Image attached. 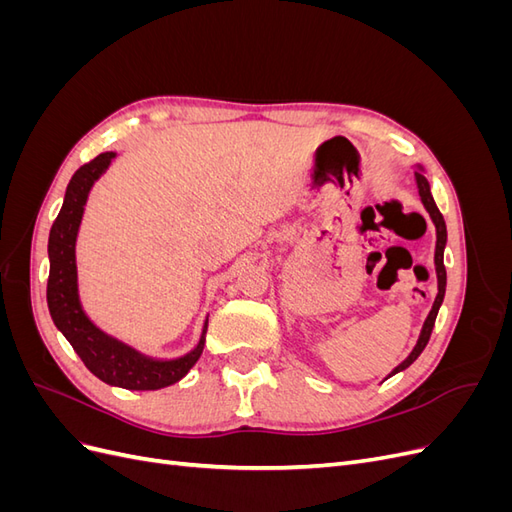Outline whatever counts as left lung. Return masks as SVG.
Wrapping results in <instances>:
<instances>
[{"mask_svg":"<svg viewBox=\"0 0 512 512\" xmlns=\"http://www.w3.org/2000/svg\"><path fill=\"white\" fill-rule=\"evenodd\" d=\"M414 179H416V188H418V196H421V203L423 207L427 209L429 218L433 222V226H436V254H433V262H436V275H438V294H436V301H433L431 305V312L427 314L425 322H423V329H421V335H418L416 339V346L412 348V352L406 356L404 361H401L391 374H399V371H404L406 367H410L416 359L418 354H421L429 342V335L433 331V322H436V316H438V309L444 301V292H446V269H444V247H446V224H444V218L440 209L436 207V203H433V196H431V190H429V181L425 179L423 175V168L416 166V173H414Z\"/></svg>","mask_w":512,"mask_h":512,"instance_id":"8db88e82","label":"left lung"}]
</instances>
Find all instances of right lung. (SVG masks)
Listing matches in <instances>:
<instances>
[{"label":"right lung","mask_w":512,"mask_h":512,"mask_svg":"<svg viewBox=\"0 0 512 512\" xmlns=\"http://www.w3.org/2000/svg\"><path fill=\"white\" fill-rule=\"evenodd\" d=\"M115 156V151L100 153L98 158L76 170L68 183L64 205L49 235L51 271L46 284V303L55 327L64 333L91 374L119 389L158 391L179 382L200 359L209 318H205L198 344L188 354L177 359H153L104 333L85 314L79 297V273H76V237H79L87 196Z\"/></svg>","instance_id":"right-lung-1"}]
</instances>
